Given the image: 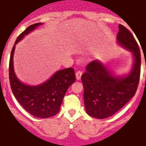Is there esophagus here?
I'll return each instance as SVG.
<instances>
[{
	"instance_id": "34e87169",
	"label": "esophagus",
	"mask_w": 146,
	"mask_h": 146,
	"mask_svg": "<svg viewBox=\"0 0 146 146\" xmlns=\"http://www.w3.org/2000/svg\"><path fill=\"white\" fill-rule=\"evenodd\" d=\"M82 74V71H77V72L76 73V80H80V79H81Z\"/></svg>"
}]
</instances>
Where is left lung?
<instances>
[{
  "mask_svg": "<svg viewBox=\"0 0 146 146\" xmlns=\"http://www.w3.org/2000/svg\"><path fill=\"white\" fill-rule=\"evenodd\" d=\"M117 44L132 53L133 64L127 73L118 75L107 64L95 60L81 77L85 108L92 117L104 119L117 113L136 93L140 76V50L131 33L119 25Z\"/></svg>",
  "mask_w": 146,
  "mask_h": 146,
  "instance_id": "1",
  "label": "left lung"
}]
</instances>
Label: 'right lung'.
<instances>
[{
    "instance_id": "right-lung-1",
    "label": "right lung",
    "mask_w": 146,
    "mask_h": 146,
    "mask_svg": "<svg viewBox=\"0 0 146 146\" xmlns=\"http://www.w3.org/2000/svg\"><path fill=\"white\" fill-rule=\"evenodd\" d=\"M42 25V23L31 25L17 38L10 54L9 79L13 96L27 112L35 117L48 118L59 112L67 89L76 81L74 70L66 68L57 70L45 82L32 86L20 81L13 67L16 44Z\"/></svg>"
}]
</instances>
